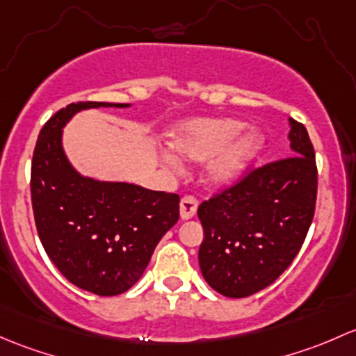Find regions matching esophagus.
Segmentation results:
<instances>
[{"label": "esophagus", "instance_id": "obj_1", "mask_svg": "<svg viewBox=\"0 0 356 356\" xmlns=\"http://www.w3.org/2000/svg\"><path fill=\"white\" fill-rule=\"evenodd\" d=\"M197 199L193 195H185L179 202V216L181 219H192L197 214Z\"/></svg>", "mask_w": 356, "mask_h": 356}]
</instances>
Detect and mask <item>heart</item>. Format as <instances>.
Listing matches in <instances>:
<instances>
[{
  "instance_id": "b5f03b06",
  "label": "heart",
  "mask_w": 356,
  "mask_h": 356,
  "mask_svg": "<svg viewBox=\"0 0 356 356\" xmlns=\"http://www.w3.org/2000/svg\"><path fill=\"white\" fill-rule=\"evenodd\" d=\"M243 123L232 118H197L181 123L171 140L177 156L188 161H207L205 177L214 185L232 183L262 147L257 131H241ZM168 166H178L173 154L164 156Z\"/></svg>"
}]
</instances>
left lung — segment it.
I'll return each instance as SVG.
<instances>
[{
    "label": "left lung",
    "mask_w": 356,
    "mask_h": 356,
    "mask_svg": "<svg viewBox=\"0 0 356 356\" xmlns=\"http://www.w3.org/2000/svg\"><path fill=\"white\" fill-rule=\"evenodd\" d=\"M291 156L247 171L199 205V264L212 289L245 298L273 284L302 248L317 200L309 131L289 118Z\"/></svg>",
    "instance_id": "obj_1"
}]
</instances>
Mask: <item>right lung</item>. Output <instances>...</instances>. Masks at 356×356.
Here are the masks:
<instances>
[{"mask_svg":"<svg viewBox=\"0 0 356 356\" xmlns=\"http://www.w3.org/2000/svg\"><path fill=\"white\" fill-rule=\"evenodd\" d=\"M115 102H72L39 134L31 170L35 226L47 257L75 286L99 296L128 291L144 274L161 238L179 218L178 193L99 181L73 170L61 145L63 127L89 108Z\"/></svg>","mask_w":356,"mask_h":356,"instance_id":"1","label":"right lung"}]
</instances>
